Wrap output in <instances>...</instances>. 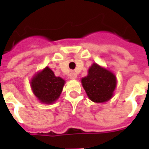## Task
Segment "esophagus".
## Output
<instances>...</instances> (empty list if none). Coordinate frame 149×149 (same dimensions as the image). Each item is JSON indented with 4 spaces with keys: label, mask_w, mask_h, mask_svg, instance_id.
Returning a JSON list of instances; mask_svg holds the SVG:
<instances>
[{
    "label": "esophagus",
    "mask_w": 149,
    "mask_h": 149,
    "mask_svg": "<svg viewBox=\"0 0 149 149\" xmlns=\"http://www.w3.org/2000/svg\"><path fill=\"white\" fill-rule=\"evenodd\" d=\"M77 73H76L75 72H71L70 74H69V77H70V79H72V80H75V79L77 78Z\"/></svg>",
    "instance_id": "esophagus-1"
}]
</instances>
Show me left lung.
Returning <instances> with one entry per match:
<instances>
[{"label": "left lung", "mask_w": 149, "mask_h": 149, "mask_svg": "<svg viewBox=\"0 0 149 149\" xmlns=\"http://www.w3.org/2000/svg\"><path fill=\"white\" fill-rule=\"evenodd\" d=\"M81 83L92 101L103 103L113 96L116 86V77L112 72L93 63L88 69L87 77L81 79Z\"/></svg>", "instance_id": "left-lung-1"}]
</instances>
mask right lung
<instances>
[{
	"instance_id": "add662e5",
	"label": "right lung",
	"mask_w": 149,
	"mask_h": 149,
	"mask_svg": "<svg viewBox=\"0 0 149 149\" xmlns=\"http://www.w3.org/2000/svg\"><path fill=\"white\" fill-rule=\"evenodd\" d=\"M65 83V80L56 77L49 67H45L34 76L30 84L34 95L41 103L52 104L60 97Z\"/></svg>"
}]
</instances>
